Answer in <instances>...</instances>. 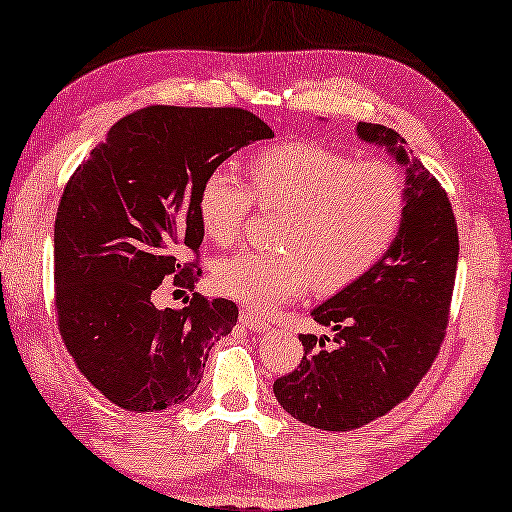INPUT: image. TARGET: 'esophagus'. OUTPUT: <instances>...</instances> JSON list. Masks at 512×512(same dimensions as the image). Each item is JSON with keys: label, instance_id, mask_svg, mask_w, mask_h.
I'll return each mask as SVG.
<instances>
[{"label": "esophagus", "instance_id": "34e87169", "mask_svg": "<svg viewBox=\"0 0 512 512\" xmlns=\"http://www.w3.org/2000/svg\"><path fill=\"white\" fill-rule=\"evenodd\" d=\"M240 322L245 327H249L251 332H267V329H270V325H267V322L258 316L256 311H251V309H242L240 311Z\"/></svg>", "mask_w": 512, "mask_h": 512}]
</instances>
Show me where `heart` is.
Returning a JSON list of instances; mask_svg holds the SVG:
<instances>
[{
	"mask_svg": "<svg viewBox=\"0 0 512 512\" xmlns=\"http://www.w3.org/2000/svg\"><path fill=\"white\" fill-rule=\"evenodd\" d=\"M407 180L384 160H357L318 141L265 148L249 180L233 167L203 178L199 219L217 245H233L254 203L277 212L270 249H242L212 267L217 293L270 313L300 297L313 281L334 293L371 272L403 229Z\"/></svg>",
	"mask_w": 512,
	"mask_h": 512,
	"instance_id": "heart-1",
	"label": "heart"
}]
</instances>
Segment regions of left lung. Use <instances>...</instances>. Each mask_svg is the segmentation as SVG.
I'll return each mask as SVG.
<instances>
[{
  "label": "left lung",
  "instance_id": "obj_1",
  "mask_svg": "<svg viewBox=\"0 0 512 512\" xmlns=\"http://www.w3.org/2000/svg\"><path fill=\"white\" fill-rule=\"evenodd\" d=\"M357 132L407 167L403 229L371 272L311 311L336 332L332 348L329 336L300 334V366L274 382L283 410L332 432L380 419L430 371L446 336L460 251L448 194L405 139L377 123H359Z\"/></svg>",
  "mask_w": 512,
  "mask_h": 512
}]
</instances>
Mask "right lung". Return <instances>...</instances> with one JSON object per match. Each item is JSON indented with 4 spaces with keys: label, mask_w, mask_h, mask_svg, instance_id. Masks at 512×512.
<instances>
[{
    "label": "right lung",
    "mask_w": 512,
    "mask_h": 512,
    "mask_svg": "<svg viewBox=\"0 0 512 512\" xmlns=\"http://www.w3.org/2000/svg\"><path fill=\"white\" fill-rule=\"evenodd\" d=\"M272 128L242 107L151 105L123 116L61 194L54 219V311L66 350L102 396L128 412L185 403L238 306L192 293L155 309L164 277H201L199 190L226 157ZM190 248L194 262H180Z\"/></svg>",
    "instance_id": "right-lung-1"
}]
</instances>
